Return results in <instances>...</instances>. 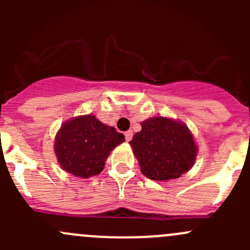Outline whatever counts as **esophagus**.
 Listing matches in <instances>:
<instances>
[{
  "mask_svg": "<svg viewBox=\"0 0 250 250\" xmlns=\"http://www.w3.org/2000/svg\"><path fill=\"white\" fill-rule=\"evenodd\" d=\"M125 141H130L133 138V132L132 130H127V132L125 133Z\"/></svg>",
  "mask_w": 250,
  "mask_h": 250,
  "instance_id": "esophagus-1",
  "label": "esophagus"
}]
</instances>
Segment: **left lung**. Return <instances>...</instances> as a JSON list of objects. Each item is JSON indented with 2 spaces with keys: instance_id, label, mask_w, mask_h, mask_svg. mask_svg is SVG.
Here are the masks:
<instances>
[{
  "instance_id": "left-lung-1",
  "label": "left lung",
  "mask_w": 250,
  "mask_h": 250,
  "mask_svg": "<svg viewBox=\"0 0 250 250\" xmlns=\"http://www.w3.org/2000/svg\"><path fill=\"white\" fill-rule=\"evenodd\" d=\"M129 141L141 173L151 180H172L191 169L197 146L188 125L167 117H151Z\"/></svg>"
}]
</instances>
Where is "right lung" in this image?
Returning <instances> with one entry per match:
<instances>
[{"label":"right lung","mask_w":250,"mask_h":250,"mask_svg":"<svg viewBox=\"0 0 250 250\" xmlns=\"http://www.w3.org/2000/svg\"><path fill=\"white\" fill-rule=\"evenodd\" d=\"M125 135L100 122L94 115L77 116L60 127L54 151L64 170L77 178H90L104 169L105 161Z\"/></svg>","instance_id":"1"}]
</instances>
